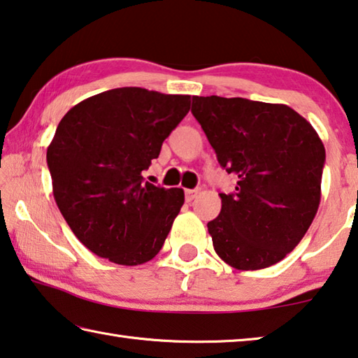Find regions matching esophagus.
Instances as JSON below:
<instances>
[{"mask_svg": "<svg viewBox=\"0 0 358 358\" xmlns=\"http://www.w3.org/2000/svg\"><path fill=\"white\" fill-rule=\"evenodd\" d=\"M197 194H199V191H197V189H186V191H185L186 201H187V202H191V201H194V199H196V197H197Z\"/></svg>", "mask_w": 358, "mask_h": 358, "instance_id": "esophagus-1", "label": "esophagus"}]
</instances>
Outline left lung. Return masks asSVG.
Returning a JSON list of instances; mask_svg holds the SVG:
<instances>
[{
	"label": "left lung",
	"mask_w": 358,
	"mask_h": 358,
	"mask_svg": "<svg viewBox=\"0 0 358 358\" xmlns=\"http://www.w3.org/2000/svg\"><path fill=\"white\" fill-rule=\"evenodd\" d=\"M191 112L217 162L234 173L232 194L208 232L217 256L237 270L280 262L305 237L320 203L324 143L284 104L192 96Z\"/></svg>",
	"instance_id": "obj_1"
}]
</instances>
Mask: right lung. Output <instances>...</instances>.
Segmentation results:
<instances>
[{
	"mask_svg": "<svg viewBox=\"0 0 358 358\" xmlns=\"http://www.w3.org/2000/svg\"><path fill=\"white\" fill-rule=\"evenodd\" d=\"M189 108L191 96L124 87L78 102L59 121L47 148L53 197L96 256L141 265L161 251L185 192L142 172Z\"/></svg>",
	"mask_w": 358,
	"mask_h": 358,
	"instance_id": "obj_1",
	"label": "right lung"
}]
</instances>
